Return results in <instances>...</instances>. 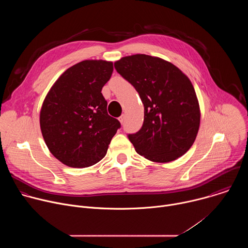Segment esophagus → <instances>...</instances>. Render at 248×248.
<instances>
[{
  "label": "esophagus",
  "mask_w": 248,
  "mask_h": 248,
  "mask_svg": "<svg viewBox=\"0 0 248 248\" xmlns=\"http://www.w3.org/2000/svg\"><path fill=\"white\" fill-rule=\"evenodd\" d=\"M119 121L121 122V124H123L124 122V115H122L120 118H119Z\"/></svg>",
  "instance_id": "esophagus-1"
}]
</instances>
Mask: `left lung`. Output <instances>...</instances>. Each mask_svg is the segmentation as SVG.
I'll list each match as a JSON object with an SVG mask.
<instances>
[{
	"label": "left lung",
	"mask_w": 248,
	"mask_h": 248,
	"mask_svg": "<svg viewBox=\"0 0 248 248\" xmlns=\"http://www.w3.org/2000/svg\"><path fill=\"white\" fill-rule=\"evenodd\" d=\"M115 68L144 105L142 127L128 134L135 151L158 163L186 154L200 125L199 103L189 78L170 62L144 54L124 57Z\"/></svg>",
	"instance_id": "8db88e82"
}]
</instances>
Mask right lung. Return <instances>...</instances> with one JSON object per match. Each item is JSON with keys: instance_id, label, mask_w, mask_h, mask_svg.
<instances>
[{"instance_id": "right-lung-1", "label": "right lung", "mask_w": 248, "mask_h": 248, "mask_svg": "<svg viewBox=\"0 0 248 248\" xmlns=\"http://www.w3.org/2000/svg\"><path fill=\"white\" fill-rule=\"evenodd\" d=\"M113 62L82 61L67 68L51 87L40 112V127L50 152L62 164L86 168L101 161L120 122L108 115L101 93Z\"/></svg>"}]
</instances>
